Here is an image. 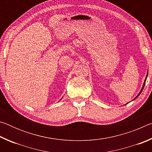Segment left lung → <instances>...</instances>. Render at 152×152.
<instances>
[{
    "mask_svg": "<svg viewBox=\"0 0 152 152\" xmlns=\"http://www.w3.org/2000/svg\"><path fill=\"white\" fill-rule=\"evenodd\" d=\"M148 72H147V75H146V77H145V80H144V82H143V86H142V88H141V91H140V92H139V94L137 95V96H136L134 99L133 100H135V99H137V98L140 96V94H141V92H142V91H143V88H144V86H145V82H146V79H147V78H148Z\"/></svg>",
    "mask_w": 152,
    "mask_h": 152,
    "instance_id": "obj_1",
    "label": "left lung"
}]
</instances>
